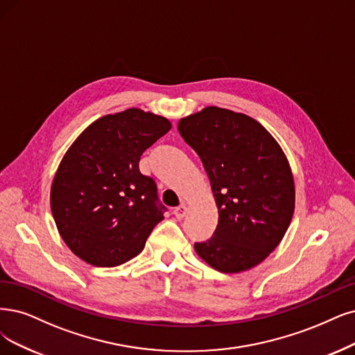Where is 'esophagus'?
I'll return each mask as SVG.
<instances>
[{
	"mask_svg": "<svg viewBox=\"0 0 355 355\" xmlns=\"http://www.w3.org/2000/svg\"><path fill=\"white\" fill-rule=\"evenodd\" d=\"M186 214H187V206L186 205H181V206L174 209V215H175L177 219H182L186 216Z\"/></svg>",
	"mask_w": 355,
	"mask_h": 355,
	"instance_id": "1",
	"label": "esophagus"
}]
</instances>
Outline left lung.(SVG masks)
I'll list each match as a JSON object with an SVG mask.
<instances>
[{
	"instance_id": "left-lung-1",
	"label": "left lung",
	"mask_w": 355,
	"mask_h": 355,
	"mask_svg": "<svg viewBox=\"0 0 355 355\" xmlns=\"http://www.w3.org/2000/svg\"><path fill=\"white\" fill-rule=\"evenodd\" d=\"M211 181L219 219L194 243L209 266L239 273L261 263L291 224L295 187L290 164L269 131L241 112L206 107L178 121Z\"/></svg>"
}]
</instances>
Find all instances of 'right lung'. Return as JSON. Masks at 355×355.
I'll return each mask as SVG.
<instances>
[{
    "instance_id": "1",
    "label": "right lung",
    "mask_w": 355,
    "mask_h": 355,
    "mask_svg": "<svg viewBox=\"0 0 355 355\" xmlns=\"http://www.w3.org/2000/svg\"><path fill=\"white\" fill-rule=\"evenodd\" d=\"M169 130L165 116L130 108L101 116L65 152L51 211L64 243L86 263H125L164 219L155 181L140 173L139 161Z\"/></svg>"
}]
</instances>
